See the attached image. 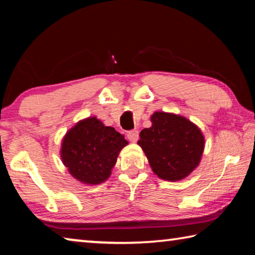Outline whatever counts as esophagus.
<instances>
[{
	"label": "esophagus",
	"mask_w": 255,
	"mask_h": 255,
	"mask_svg": "<svg viewBox=\"0 0 255 255\" xmlns=\"http://www.w3.org/2000/svg\"><path fill=\"white\" fill-rule=\"evenodd\" d=\"M138 136L139 135H138L137 130H130L127 133V138L131 141V143H136V141L138 140Z\"/></svg>",
	"instance_id": "esophagus-1"
}]
</instances>
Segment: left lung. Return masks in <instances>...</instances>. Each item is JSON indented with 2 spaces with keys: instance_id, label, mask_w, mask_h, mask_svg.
Listing matches in <instances>:
<instances>
[{
  "instance_id": "1",
  "label": "left lung",
  "mask_w": 255,
  "mask_h": 255,
  "mask_svg": "<svg viewBox=\"0 0 255 255\" xmlns=\"http://www.w3.org/2000/svg\"><path fill=\"white\" fill-rule=\"evenodd\" d=\"M152 126L140 131L143 148L155 174L165 181H180L199 165L205 137L197 125L180 115L156 111Z\"/></svg>"
}]
</instances>
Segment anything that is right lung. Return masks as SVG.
I'll return each instance as SVG.
<instances>
[{"mask_svg":"<svg viewBox=\"0 0 255 255\" xmlns=\"http://www.w3.org/2000/svg\"><path fill=\"white\" fill-rule=\"evenodd\" d=\"M128 141L97 117L81 120L64 136L60 158L70 174L84 184H100L109 178Z\"/></svg>","mask_w":255,"mask_h":255,"instance_id":"right-lung-1","label":"right lung"}]
</instances>
